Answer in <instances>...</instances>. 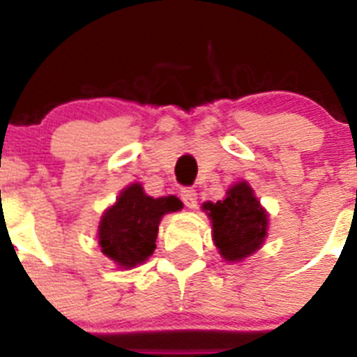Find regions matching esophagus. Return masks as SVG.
I'll return each instance as SVG.
<instances>
[{"instance_id":"34e87169","label":"esophagus","mask_w":357,"mask_h":357,"mask_svg":"<svg viewBox=\"0 0 357 357\" xmlns=\"http://www.w3.org/2000/svg\"><path fill=\"white\" fill-rule=\"evenodd\" d=\"M181 198H182V202L185 204V207H189V209H195V207H197L198 195H197V191H195V189L184 188L181 191Z\"/></svg>"}]
</instances>
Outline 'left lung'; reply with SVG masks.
I'll return each instance as SVG.
<instances>
[{
    "instance_id": "8db88e82",
    "label": "left lung",
    "mask_w": 357,
    "mask_h": 357,
    "mask_svg": "<svg viewBox=\"0 0 357 357\" xmlns=\"http://www.w3.org/2000/svg\"><path fill=\"white\" fill-rule=\"evenodd\" d=\"M204 211L213 222L214 245L225 261L238 263L263 247L268 234V213L248 182L230 185L225 200L206 202Z\"/></svg>"
}]
</instances>
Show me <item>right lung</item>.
Listing matches in <instances>:
<instances>
[{"label": "right lung", "instance_id": "obj_1", "mask_svg": "<svg viewBox=\"0 0 357 357\" xmlns=\"http://www.w3.org/2000/svg\"><path fill=\"white\" fill-rule=\"evenodd\" d=\"M178 209L182 202L176 197L151 198L143 185L130 184L103 213L98 227L102 252L123 270L144 263L155 250L160 218Z\"/></svg>", "mask_w": 357, "mask_h": 357}]
</instances>
